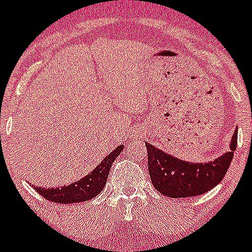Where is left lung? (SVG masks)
Instances as JSON below:
<instances>
[{
    "label": "left lung",
    "mask_w": 252,
    "mask_h": 252,
    "mask_svg": "<svg viewBox=\"0 0 252 252\" xmlns=\"http://www.w3.org/2000/svg\"><path fill=\"white\" fill-rule=\"evenodd\" d=\"M238 144V130L230 141V151L209 162L181 160L146 144L151 182L161 194L171 198L194 197L208 192L224 178Z\"/></svg>",
    "instance_id": "obj_1"
}]
</instances>
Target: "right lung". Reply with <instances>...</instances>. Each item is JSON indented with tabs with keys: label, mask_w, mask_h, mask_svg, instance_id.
I'll return each instance as SVG.
<instances>
[{
	"label": "right lung",
	"mask_w": 252,
	"mask_h": 252,
	"mask_svg": "<svg viewBox=\"0 0 252 252\" xmlns=\"http://www.w3.org/2000/svg\"><path fill=\"white\" fill-rule=\"evenodd\" d=\"M123 149V145H119L118 148H116V150L106 156L90 175L85 176L75 183L56 188L34 187V189L45 199L50 202H56V203L70 204L90 201L103 189L113 161L116 160V158H118Z\"/></svg>",
	"instance_id": "add662e5"
}]
</instances>
